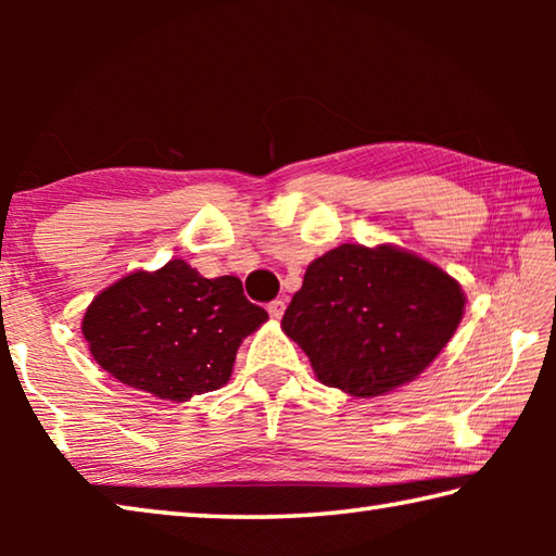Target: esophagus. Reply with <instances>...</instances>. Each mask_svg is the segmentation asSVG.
<instances>
[{
	"label": "esophagus",
	"instance_id": "1",
	"mask_svg": "<svg viewBox=\"0 0 556 556\" xmlns=\"http://www.w3.org/2000/svg\"><path fill=\"white\" fill-rule=\"evenodd\" d=\"M285 308H287L285 299H275V301H269V304H267V312H269L271 318H281V316H285Z\"/></svg>",
	"mask_w": 556,
	"mask_h": 556
}]
</instances>
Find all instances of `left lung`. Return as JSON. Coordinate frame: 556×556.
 I'll use <instances>...</instances> for the list:
<instances>
[{
    "label": "left lung",
    "mask_w": 556,
    "mask_h": 556,
    "mask_svg": "<svg viewBox=\"0 0 556 556\" xmlns=\"http://www.w3.org/2000/svg\"><path fill=\"white\" fill-rule=\"evenodd\" d=\"M464 306L458 281L414 252L348 242L308 265L281 328L328 388L378 397L429 368Z\"/></svg>",
    "instance_id": "obj_1"
}]
</instances>
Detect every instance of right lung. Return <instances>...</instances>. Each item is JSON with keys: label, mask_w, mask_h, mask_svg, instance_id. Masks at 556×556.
Returning a JSON list of instances; mask_svg holds the SVG:
<instances>
[{"label": "right lung", "mask_w": 556, "mask_h": 556, "mask_svg": "<svg viewBox=\"0 0 556 556\" xmlns=\"http://www.w3.org/2000/svg\"><path fill=\"white\" fill-rule=\"evenodd\" d=\"M267 321L238 277L205 279L184 260L102 289L83 336L102 370L159 400L186 402L230 380L242 338Z\"/></svg>", "instance_id": "1"}]
</instances>
